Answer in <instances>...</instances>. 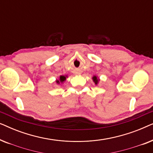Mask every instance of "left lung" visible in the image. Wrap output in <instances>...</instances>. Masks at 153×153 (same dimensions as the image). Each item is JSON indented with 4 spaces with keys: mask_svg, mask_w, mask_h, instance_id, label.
Listing matches in <instances>:
<instances>
[{
    "mask_svg": "<svg viewBox=\"0 0 153 153\" xmlns=\"http://www.w3.org/2000/svg\"><path fill=\"white\" fill-rule=\"evenodd\" d=\"M92 79H93V81L94 83H95V84L96 85H97L98 84H99L100 79L99 77H97V76H95V75H94V76L92 77Z\"/></svg>",
    "mask_w": 153,
    "mask_h": 153,
    "instance_id": "8db88e82",
    "label": "left lung"
}]
</instances>
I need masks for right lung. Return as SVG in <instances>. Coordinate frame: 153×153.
Returning a JSON list of instances; mask_svg holds the SVG:
<instances>
[{
    "label": "right lung",
    "mask_w": 153,
    "mask_h": 153,
    "mask_svg": "<svg viewBox=\"0 0 153 153\" xmlns=\"http://www.w3.org/2000/svg\"><path fill=\"white\" fill-rule=\"evenodd\" d=\"M67 78H68V76H67V75H65V76H62V75H61V76H60L59 79H56V82L57 83V84H62V83L66 81Z\"/></svg>",
    "instance_id": "1"
}]
</instances>
